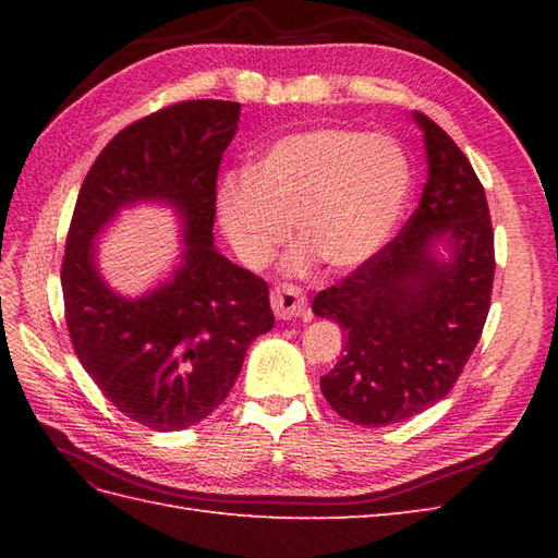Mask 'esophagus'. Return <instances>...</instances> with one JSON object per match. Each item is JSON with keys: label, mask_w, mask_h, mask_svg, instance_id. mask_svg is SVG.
Segmentation results:
<instances>
[{"label": "esophagus", "mask_w": 558, "mask_h": 558, "mask_svg": "<svg viewBox=\"0 0 558 558\" xmlns=\"http://www.w3.org/2000/svg\"><path fill=\"white\" fill-rule=\"evenodd\" d=\"M270 306L282 322H290V318H310L312 312L306 306V294L298 286H278L270 292Z\"/></svg>", "instance_id": "obj_1"}]
</instances>
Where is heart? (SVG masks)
I'll list each match as a JSON object with an SVG mask.
<instances>
[{
  "mask_svg": "<svg viewBox=\"0 0 558 558\" xmlns=\"http://www.w3.org/2000/svg\"><path fill=\"white\" fill-rule=\"evenodd\" d=\"M410 194V158L396 138L324 126L272 141L252 172L225 177L216 208L246 266H264L294 222L302 242L290 260L294 270L314 258L352 270L393 236Z\"/></svg>",
  "mask_w": 558,
  "mask_h": 558,
  "instance_id": "1",
  "label": "heart"
}]
</instances>
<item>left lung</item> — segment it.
<instances>
[{
  "label": "left lung",
  "mask_w": 558,
  "mask_h": 558,
  "mask_svg": "<svg viewBox=\"0 0 558 558\" xmlns=\"http://www.w3.org/2000/svg\"><path fill=\"white\" fill-rule=\"evenodd\" d=\"M426 184L405 228L338 286L314 298L345 352L322 390L340 417L386 426L448 396L477 348L494 286V232L484 186L456 141L422 112ZM449 248L438 257L435 244Z\"/></svg>",
  "instance_id": "left-lung-1"
}]
</instances>
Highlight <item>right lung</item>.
Returning a JSON list of instances; mask_svg holds the SVG:
<instances>
[{"label": "right lung", "mask_w": 558, "mask_h": 558, "mask_svg": "<svg viewBox=\"0 0 558 558\" xmlns=\"http://www.w3.org/2000/svg\"><path fill=\"white\" fill-rule=\"evenodd\" d=\"M236 122L240 102L184 100L129 124L93 162L71 216L62 292L76 357L117 410L156 432L206 420L246 348L276 326L266 280L213 246L218 168ZM141 199L172 205L185 244L171 280L129 301L101 280L95 240Z\"/></svg>", "instance_id": "obj_1"}]
</instances>
